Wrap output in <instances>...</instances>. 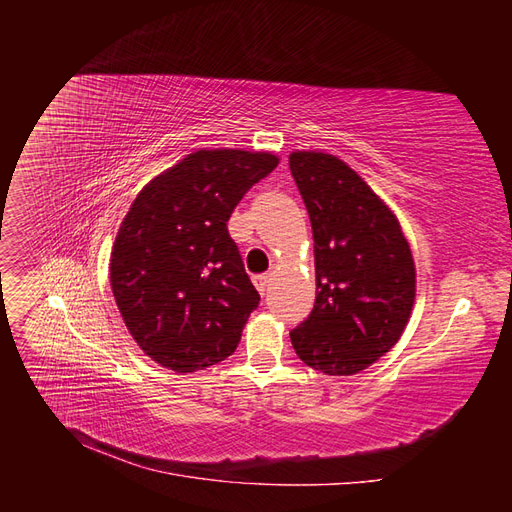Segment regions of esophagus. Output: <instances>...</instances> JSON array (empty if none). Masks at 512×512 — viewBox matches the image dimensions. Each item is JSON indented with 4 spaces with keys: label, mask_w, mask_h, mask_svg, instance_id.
<instances>
[{
    "label": "esophagus",
    "mask_w": 512,
    "mask_h": 512,
    "mask_svg": "<svg viewBox=\"0 0 512 512\" xmlns=\"http://www.w3.org/2000/svg\"><path fill=\"white\" fill-rule=\"evenodd\" d=\"M252 282H254L256 290H258L260 294H265V292H267V286H269V275H267V273L254 275V277H252Z\"/></svg>",
    "instance_id": "1"
}]
</instances>
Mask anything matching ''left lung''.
Masks as SVG:
<instances>
[{
  "mask_svg": "<svg viewBox=\"0 0 512 512\" xmlns=\"http://www.w3.org/2000/svg\"><path fill=\"white\" fill-rule=\"evenodd\" d=\"M290 173L314 232L316 303L290 331L299 359L352 376L404 333L416 290L410 245L391 209L335 156L294 151Z\"/></svg>",
  "mask_w": 512,
  "mask_h": 512,
  "instance_id": "8db88e82",
  "label": "left lung"
}]
</instances>
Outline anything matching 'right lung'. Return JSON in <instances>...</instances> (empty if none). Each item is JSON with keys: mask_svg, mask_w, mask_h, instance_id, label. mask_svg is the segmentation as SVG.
Returning <instances> with one entry per match:
<instances>
[{"mask_svg": "<svg viewBox=\"0 0 512 512\" xmlns=\"http://www.w3.org/2000/svg\"><path fill=\"white\" fill-rule=\"evenodd\" d=\"M271 153L203 149L149 181L111 252V286L128 331L162 367L190 374L237 350L260 303L226 222Z\"/></svg>", "mask_w": 512, "mask_h": 512, "instance_id": "right-lung-1", "label": "right lung"}]
</instances>
